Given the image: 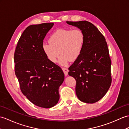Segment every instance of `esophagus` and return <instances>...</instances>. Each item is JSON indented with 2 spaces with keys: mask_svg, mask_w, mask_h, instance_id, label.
Wrapping results in <instances>:
<instances>
[{
  "mask_svg": "<svg viewBox=\"0 0 129 129\" xmlns=\"http://www.w3.org/2000/svg\"><path fill=\"white\" fill-rule=\"evenodd\" d=\"M62 70H63V71H64L65 75V76H67L68 75V74L69 70L67 68H62Z\"/></svg>",
  "mask_w": 129,
  "mask_h": 129,
  "instance_id": "1",
  "label": "esophagus"
}]
</instances>
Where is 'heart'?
Masks as SVG:
<instances>
[{"label": "heart", "instance_id": "b5f03b06", "mask_svg": "<svg viewBox=\"0 0 129 129\" xmlns=\"http://www.w3.org/2000/svg\"><path fill=\"white\" fill-rule=\"evenodd\" d=\"M49 43L42 44V50L49 60L55 63L59 54V63L66 65L69 61L79 58L83 50L85 37L79 29H61L55 31L49 38Z\"/></svg>", "mask_w": 129, "mask_h": 129}]
</instances>
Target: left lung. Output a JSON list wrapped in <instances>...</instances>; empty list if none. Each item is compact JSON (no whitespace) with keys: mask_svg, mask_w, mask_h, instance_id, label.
Here are the masks:
<instances>
[{"mask_svg":"<svg viewBox=\"0 0 129 129\" xmlns=\"http://www.w3.org/2000/svg\"><path fill=\"white\" fill-rule=\"evenodd\" d=\"M77 27L85 37L79 58L69 68L68 74L76 81V94L79 100L94 103L102 98L111 85V60L103 35L87 21H67Z\"/></svg>","mask_w":129,"mask_h":129,"instance_id":"obj_1","label":"left lung"}]
</instances>
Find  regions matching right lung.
I'll return each mask as SVG.
<instances>
[{"label": "right lung", "mask_w": 129, "mask_h": 129, "mask_svg": "<svg viewBox=\"0 0 129 129\" xmlns=\"http://www.w3.org/2000/svg\"><path fill=\"white\" fill-rule=\"evenodd\" d=\"M53 25L44 23L27 27L14 54L15 72L21 92L33 104L44 108L58 103L59 88L64 80L61 69L48 59L42 47Z\"/></svg>", "instance_id": "obj_1"}]
</instances>
